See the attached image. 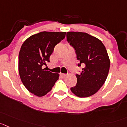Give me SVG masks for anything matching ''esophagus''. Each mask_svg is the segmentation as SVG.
Returning <instances> with one entry per match:
<instances>
[{"label":"esophagus","instance_id":"esophagus-1","mask_svg":"<svg viewBox=\"0 0 127 127\" xmlns=\"http://www.w3.org/2000/svg\"><path fill=\"white\" fill-rule=\"evenodd\" d=\"M60 75H61L63 77H65L66 76H67V74H65V73H61Z\"/></svg>","mask_w":127,"mask_h":127}]
</instances>
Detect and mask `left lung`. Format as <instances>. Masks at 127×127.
Masks as SVG:
<instances>
[{"instance_id": "8db88e82", "label": "left lung", "mask_w": 127, "mask_h": 127, "mask_svg": "<svg viewBox=\"0 0 127 127\" xmlns=\"http://www.w3.org/2000/svg\"><path fill=\"white\" fill-rule=\"evenodd\" d=\"M67 40L75 50L78 67L85 66L77 74V85L70 89L78 97H88L97 92L104 84L110 69L109 57L98 38L85 32H68Z\"/></svg>"}]
</instances>
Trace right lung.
Segmentation results:
<instances>
[{
	"mask_svg": "<svg viewBox=\"0 0 127 127\" xmlns=\"http://www.w3.org/2000/svg\"><path fill=\"white\" fill-rule=\"evenodd\" d=\"M66 32H41L29 37L22 45L19 55L20 79L27 90L43 96L52 89L59 74L42 68L50 62L55 46L65 37Z\"/></svg>",
	"mask_w": 127,
	"mask_h": 127,
	"instance_id": "1",
	"label": "right lung"
}]
</instances>
